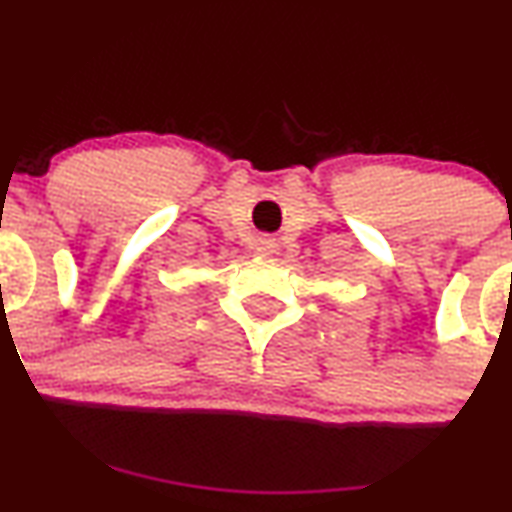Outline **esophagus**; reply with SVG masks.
<instances>
[{
	"mask_svg": "<svg viewBox=\"0 0 512 512\" xmlns=\"http://www.w3.org/2000/svg\"><path fill=\"white\" fill-rule=\"evenodd\" d=\"M257 250H260V255H272V252H276V243L274 238H260V243H257Z\"/></svg>",
	"mask_w": 512,
	"mask_h": 512,
	"instance_id": "esophagus-1",
	"label": "esophagus"
}]
</instances>
